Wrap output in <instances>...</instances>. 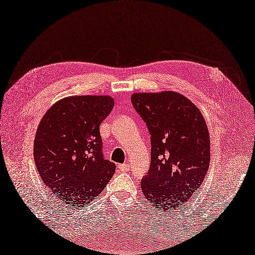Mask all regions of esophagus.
<instances>
[{
    "mask_svg": "<svg viewBox=\"0 0 255 255\" xmlns=\"http://www.w3.org/2000/svg\"><path fill=\"white\" fill-rule=\"evenodd\" d=\"M119 170L121 171V172H128L129 171V165L128 164V163H125V164H120L119 166Z\"/></svg>",
    "mask_w": 255,
    "mask_h": 255,
    "instance_id": "1",
    "label": "esophagus"
}]
</instances>
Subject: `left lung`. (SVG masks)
Returning a JSON list of instances; mask_svg holds the SVG:
<instances>
[{
  "label": "left lung",
  "instance_id": "left-lung-1",
  "mask_svg": "<svg viewBox=\"0 0 255 255\" xmlns=\"http://www.w3.org/2000/svg\"><path fill=\"white\" fill-rule=\"evenodd\" d=\"M130 100L151 134V165L141 181L144 197L164 212L189 203L210 165V136L203 114L173 91L134 93Z\"/></svg>",
  "mask_w": 255,
  "mask_h": 255
}]
</instances>
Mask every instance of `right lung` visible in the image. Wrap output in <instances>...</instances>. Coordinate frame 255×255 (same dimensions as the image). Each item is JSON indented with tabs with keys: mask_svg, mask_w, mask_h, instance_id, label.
<instances>
[{
	"mask_svg": "<svg viewBox=\"0 0 255 255\" xmlns=\"http://www.w3.org/2000/svg\"><path fill=\"white\" fill-rule=\"evenodd\" d=\"M114 108L111 96H71L44 114L33 157L41 179L61 204L84 207L107 187L116 165L104 159L99 131Z\"/></svg>",
	"mask_w": 255,
	"mask_h": 255,
	"instance_id": "obj_1",
	"label": "right lung"
}]
</instances>
